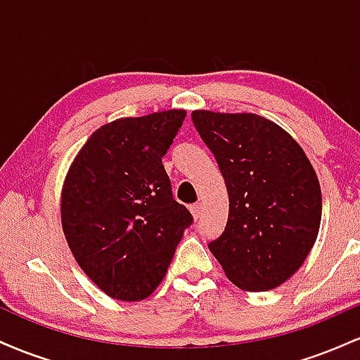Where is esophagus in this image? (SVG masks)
Listing matches in <instances>:
<instances>
[{"instance_id": "1", "label": "esophagus", "mask_w": 360, "mask_h": 360, "mask_svg": "<svg viewBox=\"0 0 360 360\" xmlns=\"http://www.w3.org/2000/svg\"><path fill=\"white\" fill-rule=\"evenodd\" d=\"M189 210H191V214H193L194 220H198V218H201V213H203V205L194 203L189 206Z\"/></svg>"}]
</instances>
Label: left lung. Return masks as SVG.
<instances>
[{
  "instance_id": "1",
  "label": "left lung",
  "mask_w": 360,
  "mask_h": 360,
  "mask_svg": "<svg viewBox=\"0 0 360 360\" xmlns=\"http://www.w3.org/2000/svg\"><path fill=\"white\" fill-rule=\"evenodd\" d=\"M229 193L225 232L210 242L223 272L243 291H269L303 266L321 221V189L304 150L255 113L194 110Z\"/></svg>"
}]
</instances>
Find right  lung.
<instances>
[{"instance_id":"right-lung-1","label":"right lung","mask_w":360,"mask_h":360,"mask_svg":"<svg viewBox=\"0 0 360 360\" xmlns=\"http://www.w3.org/2000/svg\"><path fill=\"white\" fill-rule=\"evenodd\" d=\"M184 117L166 110L105 123L65 174L62 232L84 274L113 300L148 298L193 221L162 166Z\"/></svg>"}]
</instances>
